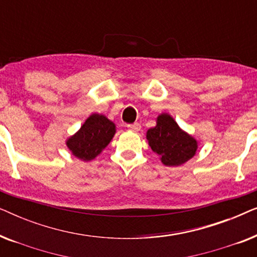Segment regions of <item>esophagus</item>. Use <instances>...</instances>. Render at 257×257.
I'll list each match as a JSON object with an SVG mask.
<instances>
[{
  "mask_svg": "<svg viewBox=\"0 0 257 257\" xmlns=\"http://www.w3.org/2000/svg\"><path fill=\"white\" fill-rule=\"evenodd\" d=\"M127 128L130 130V131L138 132V131H140V128H142V126H140V124H138V122H136V124L127 125Z\"/></svg>",
  "mask_w": 257,
  "mask_h": 257,
  "instance_id": "34e87169",
  "label": "esophagus"
}]
</instances>
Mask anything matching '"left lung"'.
Listing matches in <instances>:
<instances>
[{"label":"left lung","instance_id":"left-lung-1","mask_svg":"<svg viewBox=\"0 0 257 257\" xmlns=\"http://www.w3.org/2000/svg\"><path fill=\"white\" fill-rule=\"evenodd\" d=\"M149 145L166 166H179L192 159L198 150L196 139L179 127L167 113L157 118V125L146 133Z\"/></svg>","mask_w":257,"mask_h":257}]
</instances>
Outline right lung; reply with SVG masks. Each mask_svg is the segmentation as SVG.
<instances>
[{"label":"right lung","mask_w":257,"mask_h":257,"mask_svg":"<svg viewBox=\"0 0 257 257\" xmlns=\"http://www.w3.org/2000/svg\"><path fill=\"white\" fill-rule=\"evenodd\" d=\"M114 133L115 125L110 119L93 113L80 126L78 132L66 140V146L76 158L90 161L110 144Z\"/></svg>","instance_id":"obj_1"}]
</instances>
